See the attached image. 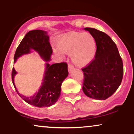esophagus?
<instances>
[{"label": "esophagus", "instance_id": "esophagus-1", "mask_svg": "<svg viewBox=\"0 0 134 134\" xmlns=\"http://www.w3.org/2000/svg\"><path fill=\"white\" fill-rule=\"evenodd\" d=\"M74 69V66H73L71 63H69L68 64V71L69 72H70Z\"/></svg>", "mask_w": 134, "mask_h": 134}]
</instances>
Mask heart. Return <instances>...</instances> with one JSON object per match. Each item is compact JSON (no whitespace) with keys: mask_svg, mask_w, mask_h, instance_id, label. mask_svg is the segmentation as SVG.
<instances>
[{"mask_svg":"<svg viewBox=\"0 0 134 134\" xmlns=\"http://www.w3.org/2000/svg\"><path fill=\"white\" fill-rule=\"evenodd\" d=\"M58 47L60 52L72 54V59L76 65L84 66L94 57L96 41L89 33L72 32L64 36Z\"/></svg>","mask_w":134,"mask_h":134,"instance_id":"b5f03b06","label":"heart"}]
</instances>
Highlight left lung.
I'll return each mask as SVG.
<instances>
[{
	"instance_id": "obj_1",
	"label": "left lung",
	"mask_w": 134,
	"mask_h": 134,
	"mask_svg": "<svg viewBox=\"0 0 134 134\" xmlns=\"http://www.w3.org/2000/svg\"><path fill=\"white\" fill-rule=\"evenodd\" d=\"M96 44L94 58L82 68V90L89 98L105 100L117 90L123 77V63L116 44L97 29L86 27Z\"/></svg>"
}]
</instances>
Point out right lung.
<instances>
[{
	"instance_id": "obj_1",
	"label": "right lung",
	"mask_w": 134,
	"mask_h": 134,
	"mask_svg": "<svg viewBox=\"0 0 134 134\" xmlns=\"http://www.w3.org/2000/svg\"><path fill=\"white\" fill-rule=\"evenodd\" d=\"M30 49L39 53L46 61L50 60L52 54V48L49 41V36L46 32L41 30H34L25 35L16 49L14 56V62L23 54H28ZM16 74L14 68L12 72V82L14 88V76ZM68 75V65L66 62L46 64L44 77L43 84L36 94L26 97L18 92L19 96L27 103L37 107H47L52 105L57 101L61 92L62 83Z\"/></svg>"
}]
</instances>
